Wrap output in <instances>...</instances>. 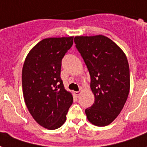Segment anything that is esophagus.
<instances>
[{
    "label": "esophagus",
    "mask_w": 147,
    "mask_h": 147,
    "mask_svg": "<svg viewBox=\"0 0 147 147\" xmlns=\"http://www.w3.org/2000/svg\"><path fill=\"white\" fill-rule=\"evenodd\" d=\"M74 94L76 95V96L79 97L80 94H81V91H77V92H74Z\"/></svg>",
    "instance_id": "1"
}]
</instances>
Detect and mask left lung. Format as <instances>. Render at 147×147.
Returning a JSON list of instances; mask_svg holds the SVG:
<instances>
[{"label": "left lung", "instance_id": "1", "mask_svg": "<svg viewBox=\"0 0 147 147\" xmlns=\"http://www.w3.org/2000/svg\"><path fill=\"white\" fill-rule=\"evenodd\" d=\"M76 47L87 66L94 104L86 109L96 126L108 125L120 114L130 90V73L124 51L105 36H77Z\"/></svg>", "mask_w": 147, "mask_h": 147}]
</instances>
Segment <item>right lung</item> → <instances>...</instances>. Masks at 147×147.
I'll return each mask as SVG.
<instances>
[{
  "label": "right lung",
  "instance_id": "1",
  "mask_svg": "<svg viewBox=\"0 0 147 147\" xmlns=\"http://www.w3.org/2000/svg\"><path fill=\"white\" fill-rule=\"evenodd\" d=\"M73 44V36L43 39L27 54L22 74L24 100L40 125L60 128L73 102L61 79V60Z\"/></svg>",
  "mask_w": 147,
  "mask_h": 147
}]
</instances>
